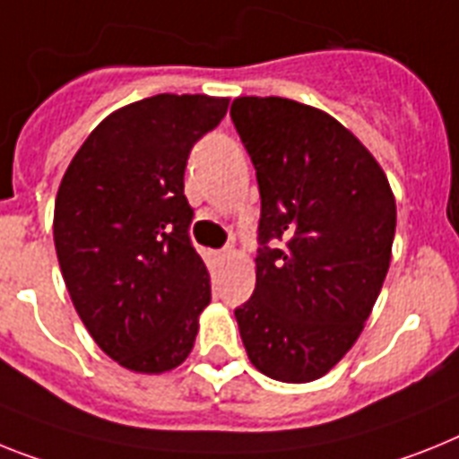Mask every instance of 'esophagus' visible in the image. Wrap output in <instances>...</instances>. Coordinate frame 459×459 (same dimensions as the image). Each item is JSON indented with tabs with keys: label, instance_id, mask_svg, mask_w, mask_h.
Instances as JSON below:
<instances>
[{
	"label": "esophagus",
	"instance_id": "34e87169",
	"mask_svg": "<svg viewBox=\"0 0 459 459\" xmlns=\"http://www.w3.org/2000/svg\"><path fill=\"white\" fill-rule=\"evenodd\" d=\"M217 256H219V261H230L233 256H236V247H233V245H226V247H223Z\"/></svg>",
	"mask_w": 459,
	"mask_h": 459
}]
</instances>
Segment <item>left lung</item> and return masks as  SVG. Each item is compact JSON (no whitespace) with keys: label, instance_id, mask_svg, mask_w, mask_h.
I'll list each match as a JSON object with an SVG mask.
<instances>
[{"label":"left lung","instance_id":"left-lung-1","mask_svg":"<svg viewBox=\"0 0 459 459\" xmlns=\"http://www.w3.org/2000/svg\"><path fill=\"white\" fill-rule=\"evenodd\" d=\"M230 118L256 168L264 245L252 299L236 310L242 342L268 378L310 383L350 352L376 306L394 194L367 146L317 107L247 95Z\"/></svg>","mask_w":459,"mask_h":459}]
</instances>
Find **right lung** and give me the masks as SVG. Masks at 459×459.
Returning <instances> with one entry per match:
<instances>
[{"label":"right lung","instance_id":"add662e5","mask_svg":"<svg viewBox=\"0 0 459 459\" xmlns=\"http://www.w3.org/2000/svg\"><path fill=\"white\" fill-rule=\"evenodd\" d=\"M229 102L163 92L111 111L57 188L53 240L69 299L100 350L128 371H172L194 350L212 287L188 240L184 170Z\"/></svg>","mask_w":459,"mask_h":459}]
</instances>
